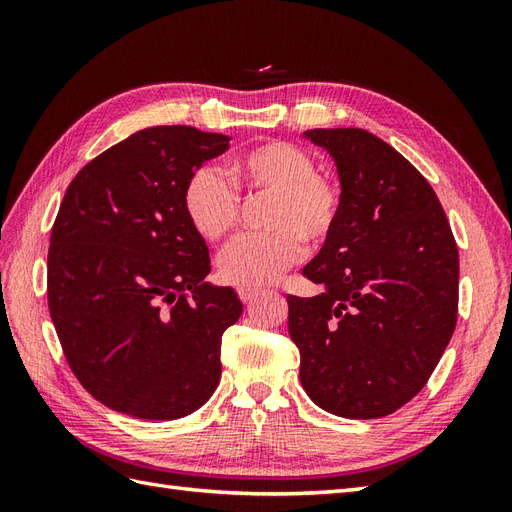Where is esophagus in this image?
<instances>
[{
  "label": "esophagus",
  "instance_id": "obj_1",
  "mask_svg": "<svg viewBox=\"0 0 512 512\" xmlns=\"http://www.w3.org/2000/svg\"><path fill=\"white\" fill-rule=\"evenodd\" d=\"M260 294V290H250V288H241L239 290V299L243 301V303H252L256 297Z\"/></svg>",
  "mask_w": 512,
  "mask_h": 512
}]
</instances>
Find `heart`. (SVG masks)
<instances>
[{
	"mask_svg": "<svg viewBox=\"0 0 512 512\" xmlns=\"http://www.w3.org/2000/svg\"><path fill=\"white\" fill-rule=\"evenodd\" d=\"M228 173L250 198H271L269 232L243 237L220 256V280L235 288L269 286L303 256V239L322 243L337 226L339 190L316 173L309 153L284 141L260 143L232 158ZM183 209L205 241H222L239 222V194L218 168L203 166L185 183Z\"/></svg>",
	"mask_w": 512,
	"mask_h": 512,
	"instance_id": "heart-1",
	"label": "heart"
}]
</instances>
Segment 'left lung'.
Masks as SVG:
<instances>
[{
    "label": "left lung",
    "instance_id": "obj_1",
    "mask_svg": "<svg viewBox=\"0 0 512 512\" xmlns=\"http://www.w3.org/2000/svg\"><path fill=\"white\" fill-rule=\"evenodd\" d=\"M303 138L335 162L342 209L303 267L320 294L288 297L299 378L335 416H386L423 389L451 342L457 243L427 179L382 138L361 128H318Z\"/></svg>",
    "mask_w": 512,
    "mask_h": 512
}]
</instances>
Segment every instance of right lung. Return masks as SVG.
Returning a JSON list of instances; mask_svg holds the SVG:
<instances>
[{
  "mask_svg": "<svg viewBox=\"0 0 512 512\" xmlns=\"http://www.w3.org/2000/svg\"><path fill=\"white\" fill-rule=\"evenodd\" d=\"M228 147L190 126L138 130L91 160L59 207L51 318L74 376L115 412L173 421L218 389L222 335L243 303L205 280L209 250L183 190Z\"/></svg>",
  "mask_w": 512,
  "mask_h": 512,
  "instance_id": "1",
  "label": "right lung"
}]
</instances>
